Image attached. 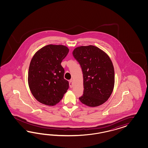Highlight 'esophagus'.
Instances as JSON below:
<instances>
[{"instance_id":"obj_1","label":"esophagus","mask_w":148,"mask_h":148,"mask_svg":"<svg viewBox=\"0 0 148 148\" xmlns=\"http://www.w3.org/2000/svg\"><path fill=\"white\" fill-rule=\"evenodd\" d=\"M69 86H70L71 88H72V87H73V80H72L69 81Z\"/></svg>"}]
</instances>
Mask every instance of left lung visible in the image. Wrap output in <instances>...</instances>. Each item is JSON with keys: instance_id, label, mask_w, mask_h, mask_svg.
<instances>
[{"instance_id": "8db88e82", "label": "left lung", "mask_w": 148, "mask_h": 148, "mask_svg": "<svg viewBox=\"0 0 148 148\" xmlns=\"http://www.w3.org/2000/svg\"><path fill=\"white\" fill-rule=\"evenodd\" d=\"M73 55L83 73L84 90L80 101L90 107L103 104L110 97L114 85V70L110 57L91 45L77 47Z\"/></svg>"}]
</instances>
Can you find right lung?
<instances>
[{
    "label": "right lung",
    "instance_id": "add662e5",
    "mask_svg": "<svg viewBox=\"0 0 148 148\" xmlns=\"http://www.w3.org/2000/svg\"><path fill=\"white\" fill-rule=\"evenodd\" d=\"M69 52L63 45H49L32 57L28 72V84L32 94L40 103L54 106L63 98L69 88L64 79L61 63Z\"/></svg>",
    "mask_w": 148,
    "mask_h": 148
}]
</instances>
